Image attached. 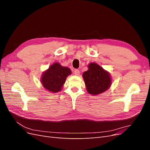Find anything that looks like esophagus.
Wrapping results in <instances>:
<instances>
[{"mask_svg":"<svg viewBox=\"0 0 150 150\" xmlns=\"http://www.w3.org/2000/svg\"><path fill=\"white\" fill-rule=\"evenodd\" d=\"M74 72V74L76 76H79L80 74V71L78 69H75Z\"/></svg>","mask_w":150,"mask_h":150,"instance_id":"obj_1","label":"esophagus"}]
</instances>
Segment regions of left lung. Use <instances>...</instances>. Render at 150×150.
<instances>
[{
    "mask_svg": "<svg viewBox=\"0 0 150 150\" xmlns=\"http://www.w3.org/2000/svg\"><path fill=\"white\" fill-rule=\"evenodd\" d=\"M87 91L93 95H98L109 89L111 84L110 73L96 63L88 65V70L83 74Z\"/></svg>",
    "mask_w": 150,
    "mask_h": 150,
    "instance_id": "8db88e82",
    "label": "left lung"
}]
</instances>
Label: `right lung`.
Returning <instances> with one entry per match:
<instances>
[{
  "label": "right lung",
  "instance_id": "obj_1",
  "mask_svg": "<svg viewBox=\"0 0 150 150\" xmlns=\"http://www.w3.org/2000/svg\"><path fill=\"white\" fill-rule=\"evenodd\" d=\"M71 74L69 68L63 67L59 63L55 62L43 72L40 81L45 89L56 93L62 89L67 77Z\"/></svg>",
  "mask_w": 150,
  "mask_h": 150
}]
</instances>
